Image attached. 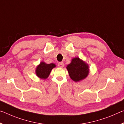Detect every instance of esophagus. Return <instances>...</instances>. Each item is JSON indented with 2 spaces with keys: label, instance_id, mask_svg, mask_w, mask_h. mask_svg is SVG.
Returning a JSON list of instances; mask_svg holds the SVG:
<instances>
[{
  "label": "esophagus",
  "instance_id": "esophagus-1",
  "mask_svg": "<svg viewBox=\"0 0 124 124\" xmlns=\"http://www.w3.org/2000/svg\"><path fill=\"white\" fill-rule=\"evenodd\" d=\"M58 66L60 67V68H63V67H64V63L63 62H59L58 63Z\"/></svg>",
  "mask_w": 124,
  "mask_h": 124
}]
</instances>
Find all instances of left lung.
Listing matches in <instances>:
<instances>
[{"instance_id": "left-lung-1", "label": "left lung", "mask_w": 124, "mask_h": 124, "mask_svg": "<svg viewBox=\"0 0 124 124\" xmlns=\"http://www.w3.org/2000/svg\"><path fill=\"white\" fill-rule=\"evenodd\" d=\"M67 69L70 78L76 82L85 79L89 74L87 64L78 57L73 58Z\"/></svg>"}]
</instances>
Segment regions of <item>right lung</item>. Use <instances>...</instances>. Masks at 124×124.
Instances as JSON below:
<instances>
[{
  "label": "right lung",
  "mask_w": 124,
  "mask_h": 124,
  "mask_svg": "<svg viewBox=\"0 0 124 124\" xmlns=\"http://www.w3.org/2000/svg\"><path fill=\"white\" fill-rule=\"evenodd\" d=\"M55 67V64L54 63L46 64L44 62H41L36 69V74L41 79H46L52 68Z\"/></svg>",
  "instance_id": "right-lung-1"
}]
</instances>
